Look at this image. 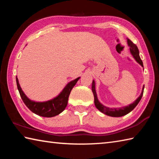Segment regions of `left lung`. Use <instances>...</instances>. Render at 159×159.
Listing matches in <instances>:
<instances>
[{
    "mask_svg": "<svg viewBox=\"0 0 159 159\" xmlns=\"http://www.w3.org/2000/svg\"><path fill=\"white\" fill-rule=\"evenodd\" d=\"M128 46L130 47V53L131 55H133V57H134V60H136L137 62L139 63L142 67H143V63H142L141 58L139 57V50L138 47H137V45L135 44H134L129 39H128ZM144 88V85H143V88H142L141 95H139V98L137 99L133 103L130 104V105L120 107V108H109V107L104 106L103 104H102L100 102H99L98 97H97V93L95 90V80H93V83H92V90L94 95V99H95V105L96 107V108L98 109L99 111H100L101 112L103 113V114L112 117L123 116L128 114V113H130L131 111H133V110L135 108V107L138 105L139 101H140V99H142V97L143 95Z\"/></svg>",
    "mask_w": 159,
    "mask_h": 159,
    "instance_id": "obj_1",
    "label": "left lung"
}]
</instances>
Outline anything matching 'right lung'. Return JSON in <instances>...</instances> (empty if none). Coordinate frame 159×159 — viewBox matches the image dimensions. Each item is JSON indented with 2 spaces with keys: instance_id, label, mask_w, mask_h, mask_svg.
I'll list each match as a JSON object with an SVG mask.
<instances>
[{
  "instance_id": "right-lung-1",
  "label": "right lung",
  "mask_w": 159,
  "mask_h": 159,
  "mask_svg": "<svg viewBox=\"0 0 159 159\" xmlns=\"http://www.w3.org/2000/svg\"><path fill=\"white\" fill-rule=\"evenodd\" d=\"M79 79L80 77L69 82L62 91L55 98L42 102L32 101L26 97L21 90L17 76H16V82H17L19 93H20L21 98L22 99L24 103L26 104V106L34 114L39 115L40 116L49 118L60 114L65 109L66 107L67 106V103H68L70 93Z\"/></svg>"
}]
</instances>
